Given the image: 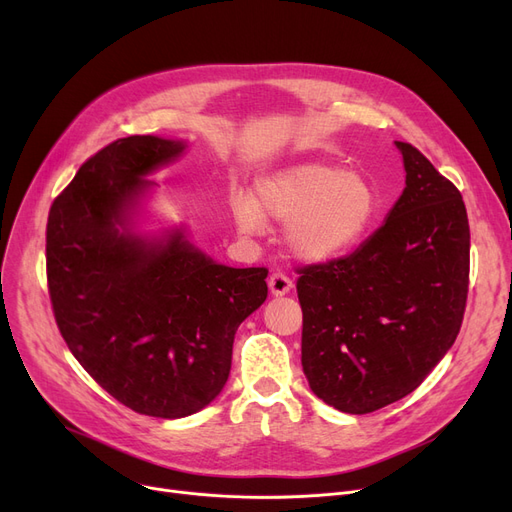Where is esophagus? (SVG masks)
I'll list each match as a JSON object with an SVG mask.
<instances>
[{
  "label": "esophagus",
  "mask_w": 512,
  "mask_h": 512,
  "mask_svg": "<svg viewBox=\"0 0 512 512\" xmlns=\"http://www.w3.org/2000/svg\"><path fill=\"white\" fill-rule=\"evenodd\" d=\"M267 286H270V292L274 294V297H284V294H288L292 290V280L284 274H272Z\"/></svg>",
  "instance_id": "obj_1"
}]
</instances>
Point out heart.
I'll return each mask as SVG.
<instances>
[{
  "instance_id": "obj_1",
  "label": "heart",
  "mask_w": 512,
  "mask_h": 512,
  "mask_svg": "<svg viewBox=\"0 0 512 512\" xmlns=\"http://www.w3.org/2000/svg\"><path fill=\"white\" fill-rule=\"evenodd\" d=\"M380 211L373 184L359 172L324 161H303L257 178L253 197H232L240 234L255 236L265 220L284 226L288 253L303 263H330L351 253Z\"/></svg>"
}]
</instances>
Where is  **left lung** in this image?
Returning a JSON list of instances; mask_svg holds the SVG:
<instances>
[{"instance_id": "1", "label": "left lung", "mask_w": 512, "mask_h": 512, "mask_svg": "<svg viewBox=\"0 0 512 512\" xmlns=\"http://www.w3.org/2000/svg\"><path fill=\"white\" fill-rule=\"evenodd\" d=\"M405 188L351 255L307 265L297 282L309 388L351 415L411 394L450 351L469 286L461 193L413 145L394 141Z\"/></svg>"}]
</instances>
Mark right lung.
<instances>
[{
    "label": "right lung",
    "instance_id": "obj_1",
    "mask_svg": "<svg viewBox=\"0 0 512 512\" xmlns=\"http://www.w3.org/2000/svg\"><path fill=\"white\" fill-rule=\"evenodd\" d=\"M182 139H120L87 159L47 220V282L76 361L128 409L180 419L224 390L238 326L267 299L265 267L213 261L186 226L145 230L149 180Z\"/></svg>",
    "mask_w": 512,
    "mask_h": 512
}]
</instances>
